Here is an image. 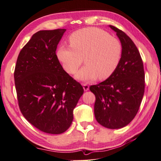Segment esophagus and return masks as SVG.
<instances>
[{
	"label": "esophagus",
	"instance_id": "obj_1",
	"mask_svg": "<svg viewBox=\"0 0 161 161\" xmlns=\"http://www.w3.org/2000/svg\"><path fill=\"white\" fill-rule=\"evenodd\" d=\"M82 86H83L84 90H85V91H87V90H89V88H90V86H89V85H86V84H83Z\"/></svg>",
	"mask_w": 161,
	"mask_h": 161
}]
</instances>
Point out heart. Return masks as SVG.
<instances>
[{"mask_svg": "<svg viewBox=\"0 0 161 161\" xmlns=\"http://www.w3.org/2000/svg\"><path fill=\"white\" fill-rule=\"evenodd\" d=\"M71 46L62 45L57 55L64 70L71 75L77 71L85 58L86 65L76 74L77 80L90 81L106 80L113 75L121 61L119 41L98 28H85L69 36Z\"/></svg>", "mask_w": 161, "mask_h": 161, "instance_id": "1", "label": "heart"}]
</instances>
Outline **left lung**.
<instances>
[{"label":"left lung","instance_id":"left-lung-1","mask_svg":"<svg viewBox=\"0 0 161 161\" xmlns=\"http://www.w3.org/2000/svg\"><path fill=\"white\" fill-rule=\"evenodd\" d=\"M120 41L122 53L110 77L90 86L95 95L94 116L101 125L119 129L130 122L138 112L145 91L143 63L136 44L125 33L109 25Z\"/></svg>","mask_w":161,"mask_h":161}]
</instances>
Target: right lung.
<instances>
[{"label": "right lung", "mask_w": 161, "mask_h": 161, "mask_svg": "<svg viewBox=\"0 0 161 161\" xmlns=\"http://www.w3.org/2000/svg\"><path fill=\"white\" fill-rule=\"evenodd\" d=\"M66 29L39 31L20 52L14 80L20 110L32 125L49 134L70 127L73 110L84 93L64 70L56 54Z\"/></svg>", "instance_id": "1"}]
</instances>
